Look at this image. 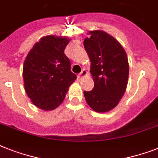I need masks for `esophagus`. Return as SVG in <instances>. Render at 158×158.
Instances as JSON below:
<instances>
[{
  "label": "esophagus",
  "instance_id": "esophagus-1",
  "mask_svg": "<svg viewBox=\"0 0 158 158\" xmlns=\"http://www.w3.org/2000/svg\"><path fill=\"white\" fill-rule=\"evenodd\" d=\"M88 75V72H87V70H83L81 71V72L79 73V79H82V78H83L84 76H86V75Z\"/></svg>",
  "mask_w": 158,
  "mask_h": 158
}]
</instances>
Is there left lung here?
<instances>
[{"label":"left lung","mask_w":158,"mask_h":158,"mask_svg":"<svg viewBox=\"0 0 158 158\" xmlns=\"http://www.w3.org/2000/svg\"><path fill=\"white\" fill-rule=\"evenodd\" d=\"M83 46L91 61L94 81L92 91L83 92L87 103L98 113L115 108L127 86L129 64L125 50L115 38L103 31H91Z\"/></svg>","instance_id":"1"}]
</instances>
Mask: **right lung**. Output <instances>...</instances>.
Wrapping results in <instances>:
<instances>
[{
    "mask_svg": "<svg viewBox=\"0 0 158 158\" xmlns=\"http://www.w3.org/2000/svg\"><path fill=\"white\" fill-rule=\"evenodd\" d=\"M66 37L46 35L35 44L23 64L24 88L31 102L42 110H53L63 102L77 76L64 50Z\"/></svg>",
    "mask_w": 158,
    "mask_h": 158,
    "instance_id": "add662e5",
    "label": "right lung"
}]
</instances>
